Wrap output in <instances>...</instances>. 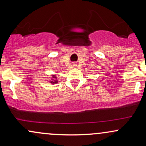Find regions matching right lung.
<instances>
[{
  "instance_id": "1",
  "label": "right lung",
  "mask_w": 146,
  "mask_h": 146,
  "mask_svg": "<svg viewBox=\"0 0 146 146\" xmlns=\"http://www.w3.org/2000/svg\"><path fill=\"white\" fill-rule=\"evenodd\" d=\"M56 78H57V77H56V75H52V80L50 81V83L52 84L58 83V81L56 80Z\"/></svg>"
}]
</instances>
